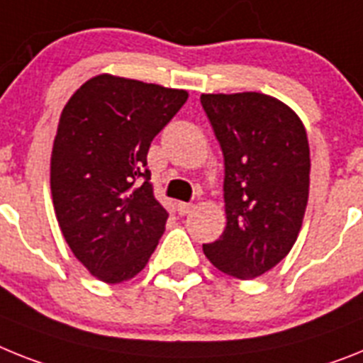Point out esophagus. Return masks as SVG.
I'll return each mask as SVG.
<instances>
[{
  "label": "esophagus",
  "instance_id": "1",
  "mask_svg": "<svg viewBox=\"0 0 363 363\" xmlns=\"http://www.w3.org/2000/svg\"><path fill=\"white\" fill-rule=\"evenodd\" d=\"M194 209V206L193 203H187V202H179L178 203V213L182 216H185V215H189V213L193 211Z\"/></svg>",
  "mask_w": 363,
  "mask_h": 363
}]
</instances>
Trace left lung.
<instances>
[{
  "label": "left lung",
  "mask_w": 363,
  "mask_h": 363,
  "mask_svg": "<svg viewBox=\"0 0 363 363\" xmlns=\"http://www.w3.org/2000/svg\"><path fill=\"white\" fill-rule=\"evenodd\" d=\"M200 102L224 154L228 218L203 253L224 274L259 277L283 261L301 229L311 185L306 130L264 93H209Z\"/></svg>",
  "instance_id": "1"
}]
</instances>
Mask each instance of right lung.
Listing matches in <instances>:
<instances>
[{
	"mask_svg": "<svg viewBox=\"0 0 363 363\" xmlns=\"http://www.w3.org/2000/svg\"><path fill=\"white\" fill-rule=\"evenodd\" d=\"M187 97L99 75L62 110L51 154L55 213L71 252L104 283L135 277L165 231L169 213L154 198L147 154Z\"/></svg>",
	"mask_w": 363,
	"mask_h": 363,
	"instance_id": "1",
	"label": "right lung"
}]
</instances>
